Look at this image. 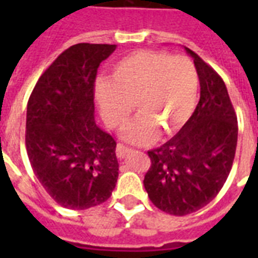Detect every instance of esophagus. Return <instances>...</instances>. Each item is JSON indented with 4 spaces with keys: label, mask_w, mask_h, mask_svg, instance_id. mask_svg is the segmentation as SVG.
I'll list each match as a JSON object with an SVG mask.
<instances>
[{
    "label": "esophagus",
    "mask_w": 258,
    "mask_h": 258,
    "mask_svg": "<svg viewBox=\"0 0 258 258\" xmlns=\"http://www.w3.org/2000/svg\"><path fill=\"white\" fill-rule=\"evenodd\" d=\"M131 151V149H128V147H125L124 145H121V143H117L116 145V155L117 158H120V159H123V158L127 155V154Z\"/></svg>",
    "instance_id": "esophagus-1"
}]
</instances>
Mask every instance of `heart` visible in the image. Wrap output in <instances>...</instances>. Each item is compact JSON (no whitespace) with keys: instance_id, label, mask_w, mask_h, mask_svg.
<instances>
[{"instance_id":"1","label":"heart","mask_w":258,"mask_h":258,"mask_svg":"<svg viewBox=\"0 0 258 258\" xmlns=\"http://www.w3.org/2000/svg\"><path fill=\"white\" fill-rule=\"evenodd\" d=\"M200 79L196 66L184 56L167 52L138 50L113 66L109 82L95 84V97L105 123L121 124L131 104L141 115L123 131L125 141L149 143L157 131L170 135L191 116Z\"/></svg>"}]
</instances>
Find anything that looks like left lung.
Instances as JSON below:
<instances>
[{
	"label": "left lung",
	"instance_id": "left-lung-1",
	"mask_svg": "<svg viewBox=\"0 0 258 258\" xmlns=\"http://www.w3.org/2000/svg\"><path fill=\"white\" fill-rule=\"evenodd\" d=\"M184 49L198 72L200 101L179 133L149 151L151 166L143 180L151 202L172 216L197 212L220 192L232 170L238 135L224 80L196 52Z\"/></svg>",
	"mask_w": 258,
	"mask_h": 258
}]
</instances>
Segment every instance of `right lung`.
Listing matches in <instances>:
<instances>
[{"mask_svg":"<svg viewBox=\"0 0 258 258\" xmlns=\"http://www.w3.org/2000/svg\"><path fill=\"white\" fill-rule=\"evenodd\" d=\"M116 45L70 46L40 76L26 107L25 145L34 174L67 209L108 200L119 175L116 142L95 121L97 68Z\"/></svg>","mask_w":258,"mask_h":258,"instance_id":"1","label":"right lung"}]
</instances>
